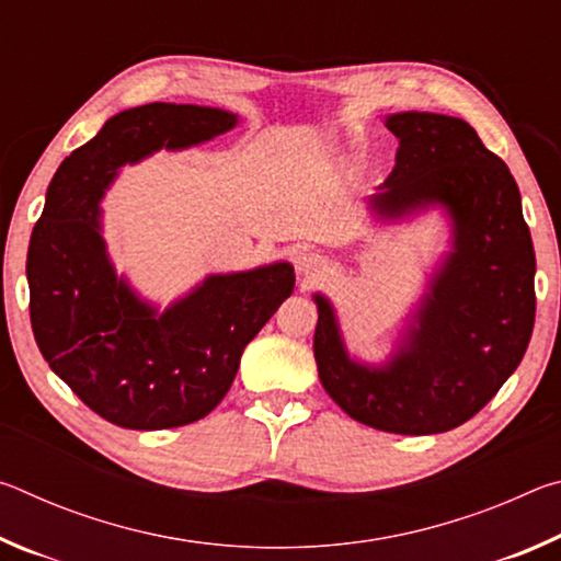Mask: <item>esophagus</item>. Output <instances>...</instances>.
I'll return each instance as SVG.
<instances>
[{"label":"esophagus","mask_w":561,"mask_h":561,"mask_svg":"<svg viewBox=\"0 0 561 561\" xmlns=\"http://www.w3.org/2000/svg\"><path fill=\"white\" fill-rule=\"evenodd\" d=\"M297 270L307 282H314L324 277V272L329 270V260L319 252H304L297 260Z\"/></svg>","instance_id":"obj_1"}]
</instances>
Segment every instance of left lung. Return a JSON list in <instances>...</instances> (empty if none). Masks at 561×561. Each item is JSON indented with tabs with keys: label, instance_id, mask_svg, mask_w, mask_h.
Returning <instances> with one entry per match:
<instances>
[{
	"label": "left lung",
	"instance_id": "obj_1",
	"mask_svg": "<svg viewBox=\"0 0 561 561\" xmlns=\"http://www.w3.org/2000/svg\"><path fill=\"white\" fill-rule=\"evenodd\" d=\"M396 168L371 205L381 215L445 205L455 252L417 311L405 348L383 368L348 360L329 301L314 358L327 393L376 431L445 433L485 408L525 356L535 327V247L510 168L462 118L396 113Z\"/></svg>",
	"mask_w": 561,
	"mask_h": 561
}]
</instances>
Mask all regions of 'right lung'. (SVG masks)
Wrapping results in <instances>:
<instances>
[{
	"instance_id": "obj_1",
	"label": "right lung",
	"mask_w": 561,
	"mask_h": 561,
	"mask_svg": "<svg viewBox=\"0 0 561 561\" xmlns=\"http://www.w3.org/2000/svg\"><path fill=\"white\" fill-rule=\"evenodd\" d=\"M234 113L148 103L106 121L64 160L34 225L26 279L34 339L51 371L108 423L163 431L201 421L230 391L244 346L294 289L287 262L210 277L163 317L116 279L99 201L126 163L230 130Z\"/></svg>"
}]
</instances>
